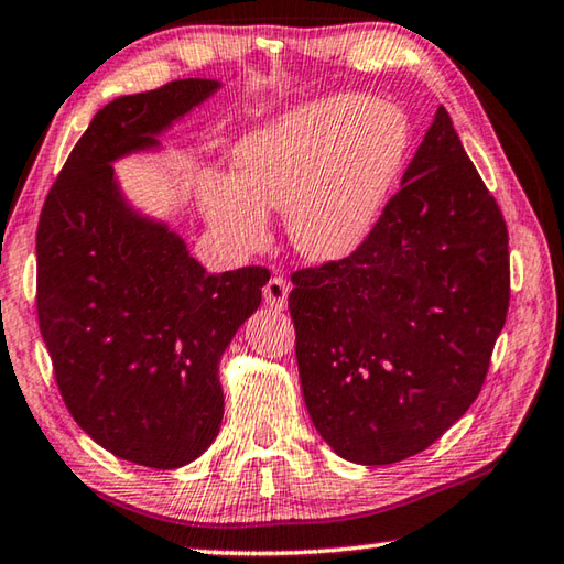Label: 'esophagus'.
Listing matches in <instances>:
<instances>
[{
	"label": "esophagus",
	"instance_id": "obj_1",
	"mask_svg": "<svg viewBox=\"0 0 564 564\" xmlns=\"http://www.w3.org/2000/svg\"><path fill=\"white\" fill-rule=\"evenodd\" d=\"M289 283H285L281 275H273V279L263 285V301L271 311H283L289 305Z\"/></svg>",
	"mask_w": 564,
	"mask_h": 564
}]
</instances>
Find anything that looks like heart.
Returning a JSON list of instances; mask_svg holds the SVG:
<instances>
[{
    "label": "heart",
    "mask_w": 564,
    "mask_h": 564,
    "mask_svg": "<svg viewBox=\"0 0 564 564\" xmlns=\"http://www.w3.org/2000/svg\"><path fill=\"white\" fill-rule=\"evenodd\" d=\"M408 147V119L393 104L333 94L243 137L234 151L236 178L204 171L198 198L238 251L269 243L265 212H275L285 214L303 259L338 263L376 231Z\"/></svg>",
    "instance_id": "1"
}]
</instances>
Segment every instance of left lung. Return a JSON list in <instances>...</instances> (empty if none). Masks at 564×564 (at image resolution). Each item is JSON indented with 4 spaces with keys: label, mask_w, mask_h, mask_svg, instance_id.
I'll return each mask as SVG.
<instances>
[{
    "label": "left lung",
    "mask_w": 564,
    "mask_h": 564,
    "mask_svg": "<svg viewBox=\"0 0 564 564\" xmlns=\"http://www.w3.org/2000/svg\"><path fill=\"white\" fill-rule=\"evenodd\" d=\"M303 400L333 451L390 465L475 403L510 303L508 226L437 107L400 191L346 261L293 273Z\"/></svg>",
    "instance_id": "1"
}]
</instances>
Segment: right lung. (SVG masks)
<instances>
[{
  "label": "right lung",
  "instance_id": "obj_1",
  "mask_svg": "<svg viewBox=\"0 0 564 564\" xmlns=\"http://www.w3.org/2000/svg\"><path fill=\"white\" fill-rule=\"evenodd\" d=\"M218 89L216 79H178L109 101L36 228V313L64 403L104 451L156 470L216 441L218 362L271 273H208L174 228L131 206L113 161L161 149V133Z\"/></svg>",
  "mask_w": 564,
  "mask_h": 564
}]
</instances>
